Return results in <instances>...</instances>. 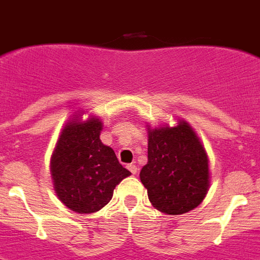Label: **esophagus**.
Listing matches in <instances>:
<instances>
[{
    "label": "esophagus",
    "instance_id": "34e87169",
    "mask_svg": "<svg viewBox=\"0 0 260 260\" xmlns=\"http://www.w3.org/2000/svg\"><path fill=\"white\" fill-rule=\"evenodd\" d=\"M127 169L132 172V174H137L138 173V167L135 164H128Z\"/></svg>",
    "mask_w": 260,
    "mask_h": 260
}]
</instances>
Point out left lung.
<instances>
[{
    "label": "left lung",
    "mask_w": 260,
    "mask_h": 260,
    "mask_svg": "<svg viewBox=\"0 0 260 260\" xmlns=\"http://www.w3.org/2000/svg\"><path fill=\"white\" fill-rule=\"evenodd\" d=\"M139 177L156 210L181 215L198 207L208 191L210 168L189 123L148 127V161Z\"/></svg>",
    "instance_id": "obj_1"
}]
</instances>
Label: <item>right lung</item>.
Listing matches in <instances>:
<instances>
[{
  "label": "right lung",
  "instance_id": "right-lung-1",
  "mask_svg": "<svg viewBox=\"0 0 260 260\" xmlns=\"http://www.w3.org/2000/svg\"><path fill=\"white\" fill-rule=\"evenodd\" d=\"M103 123L98 117L71 119L62 128L50 157V173L59 201L78 213L102 210L113 190L130 172L114 151L100 141Z\"/></svg>",
  "mask_w": 260,
  "mask_h": 260
}]
</instances>
